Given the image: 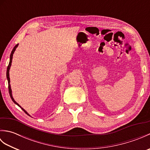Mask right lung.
Returning a JSON list of instances; mask_svg holds the SVG:
<instances>
[{"mask_svg": "<svg viewBox=\"0 0 150 150\" xmlns=\"http://www.w3.org/2000/svg\"><path fill=\"white\" fill-rule=\"evenodd\" d=\"M18 44H17V45H16L14 47H13V50L11 51V55H10V59H9V64H8V68H7V71H6V77H7V79H8V89H9V95H10V97H11V100H13V103L15 104H17V106H18L19 107H20L21 109L23 110L25 113H26L28 115H29V116H30V115L28 113L27 111L25 110L23 108H22L20 105H19L17 102H16L15 100H14V98H13V95H12V91H11V85H10V79H9V69H10V67H11V62H12V59H13V53H14V52H15V50H16V48H17V47H18Z\"/></svg>", "mask_w": 150, "mask_h": 150, "instance_id": "right-lung-1", "label": "right lung"}]
</instances>
